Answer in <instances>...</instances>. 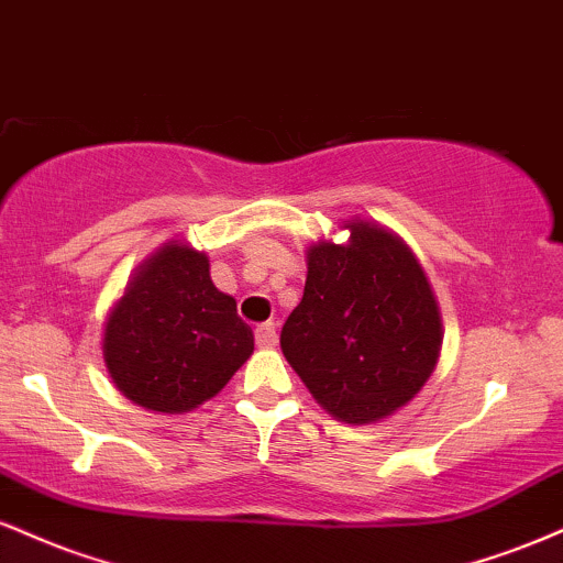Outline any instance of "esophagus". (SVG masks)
Segmentation results:
<instances>
[{
  "instance_id": "esophagus-1",
  "label": "esophagus",
  "mask_w": 563,
  "mask_h": 563,
  "mask_svg": "<svg viewBox=\"0 0 563 563\" xmlns=\"http://www.w3.org/2000/svg\"><path fill=\"white\" fill-rule=\"evenodd\" d=\"M254 335H256V346H262V349H273L277 344L275 322H264V325L256 328Z\"/></svg>"
}]
</instances>
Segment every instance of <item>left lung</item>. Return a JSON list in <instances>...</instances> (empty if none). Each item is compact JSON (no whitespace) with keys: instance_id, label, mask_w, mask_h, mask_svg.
I'll return each mask as SVG.
<instances>
[{"instance_id":"1","label":"left lung","mask_w":563,"mask_h":563,"mask_svg":"<svg viewBox=\"0 0 563 563\" xmlns=\"http://www.w3.org/2000/svg\"><path fill=\"white\" fill-rule=\"evenodd\" d=\"M349 243L307 251V286L280 333L312 397L344 423H376L421 391L442 346V318L402 238L352 219Z\"/></svg>"}]
</instances>
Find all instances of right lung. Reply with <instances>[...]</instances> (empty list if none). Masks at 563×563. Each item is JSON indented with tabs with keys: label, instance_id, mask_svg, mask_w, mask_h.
<instances>
[{
	"label": "right lung",
	"instance_id": "obj_1",
	"mask_svg": "<svg viewBox=\"0 0 563 563\" xmlns=\"http://www.w3.org/2000/svg\"><path fill=\"white\" fill-rule=\"evenodd\" d=\"M254 352L235 299L217 290L209 256L164 243L126 283L106 322L102 357L134 405L187 412L203 405Z\"/></svg>",
	"mask_w": 563,
	"mask_h": 563
}]
</instances>
